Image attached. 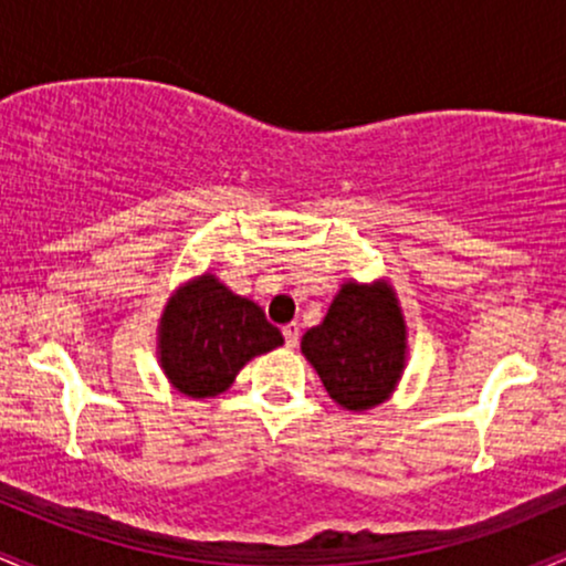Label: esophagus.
Returning <instances> with one entry per match:
<instances>
[{"instance_id":"1","label":"esophagus","mask_w":566,"mask_h":566,"mask_svg":"<svg viewBox=\"0 0 566 566\" xmlns=\"http://www.w3.org/2000/svg\"><path fill=\"white\" fill-rule=\"evenodd\" d=\"M282 335H284V343H287V348H295L297 343H301V327H297L295 322L287 324V327L282 329Z\"/></svg>"}]
</instances>
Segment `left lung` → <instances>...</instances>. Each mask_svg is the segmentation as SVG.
Here are the masks:
<instances>
[{"instance_id": "8db88e82", "label": "left lung", "mask_w": 566, "mask_h": 566, "mask_svg": "<svg viewBox=\"0 0 566 566\" xmlns=\"http://www.w3.org/2000/svg\"><path fill=\"white\" fill-rule=\"evenodd\" d=\"M301 350L340 407L365 412L382 405L407 361V324L391 284H343Z\"/></svg>"}]
</instances>
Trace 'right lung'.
<instances>
[{
	"label": "right lung",
	"instance_id": "add662e5",
	"mask_svg": "<svg viewBox=\"0 0 566 566\" xmlns=\"http://www.w3.org/2000/svg\"><path fill=\"white\" fill-rule=\"evenodd\" d=\"M284 337L258 303L212 274L175 290L159 322V361L180 394L205 399L231 386L252 356L282 346Z\"/></svg>",
	"mask_w": 566,
	"mask_h": 566
}]
</instances>
